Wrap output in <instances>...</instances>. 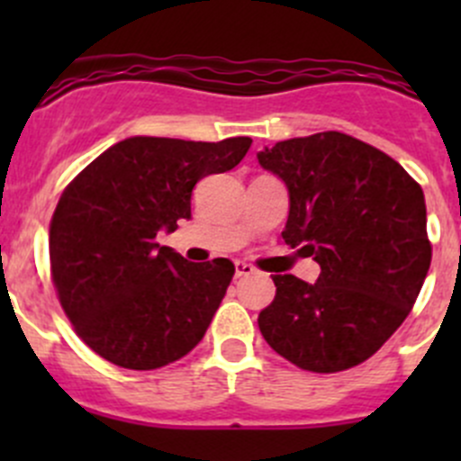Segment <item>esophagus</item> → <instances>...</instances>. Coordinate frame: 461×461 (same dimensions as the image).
<instances>
[{
	"label": "esophagus",
	"instance_id": "1",
	"mask_svg": "<svg viewBox=\"0 0 461 461\" xmlns=\"http://www.w3.org/2000/svg\"><path fill=\"white\" fill-rule=\"evenodd\" d=\"M236 276H249V274L257 272V267L249 263H245V260H236Z\"/></svg>",
	"mask_w": 461,
	"mask_h": 461
}]
</instances>
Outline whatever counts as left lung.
Here are the masks:
<instances>
[{"instance_id":"1","label":"left lung","mask_w":461,"mask_h":461,"mask_svg":"<svg viewBox=\"0 0 461 461\" xmlns=\"http://www.w3.org/2000/svg\"><path fill=\"white\" fill-rule=\"evenodd\" d=\"M257 158L287 187L283 239L321 267L317 283L274 274L260 334L303 370L352 368L393 337L424 285V192L393 158L339 131L276 142Z\"/></svg>"}]
</instances>
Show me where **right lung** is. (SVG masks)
<instances>
[{"instance_id":"add662e5","label":"right lung","mask_w":461,"mask_h":461,"mask_svg":"<svg viewBox=\"0 0 461 461\" xmlns=\"http://www.w3.org/2000/svg\"><path fill=\"white\" fill-rule=\"evenodd\" d=\"M252 140L127 138L64 189L50 221V272L82 341L111 364L156 370L201 343L227 285L230 258L192 263L156 243L192 218V192L239 165Z\"/></svg>"}]
</instances>
